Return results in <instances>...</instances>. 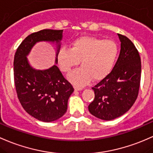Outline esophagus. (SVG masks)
<instances>
[{
    "label": "esophagus",
    "mask_w": 153,
    "mask_h": 153,
    "mask_svg": "<svg viewBox=\"0 0 153 153\" xmlns=\"http://www.w3.org/2000/svg\"><path fill=\"white\" fill-rule=\"evenodd\" d=\"M74 89H75V91H81L83 89V88H80V87L78 86H74Z\"/></svg>",
    "instance_id": "1"
}]
</instances>
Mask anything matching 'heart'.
<instances>
[{
  "instance_id": "heart-1",
  "label": "heart",
  "mask_w": 153,
  "mask_h": 153,
  "mask_svg": "<svg viewBox=\"0 0 153 153\" xmlns=\"http://www.w3.org/2000/svg\"><path fill=\"white\" fill-rule=\"evenodd\" d=\"M118 46L112 40H102L94 36H84L71 43L70 49L65 47L57 53L59 68L69 73L80 64L81 68L68 75V79L77 86L90 81H99L112 71L118 56Z\"/></svg>"
}]
</instances>
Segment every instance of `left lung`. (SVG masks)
I'll list each match as a JSON object with an SVG mask.
<instances>
[{
	"mask_svg": "<svg viewBox=\"0 0 153 153\" xmlns=\"http://www.w3.org/2000/svg\"><path fill=\"white\" fill-rule=\"evenodd\" d=\"M120 51L110 73L97 83L94 100L88 105L90 113L97 118L111 120L125 114L137 98L141 80V59L134 43L117 34Z\"/></svg>",
	"mask_w": 153,
	"mask_h": 153,
	"instance_id": "obj_1",
	"label": "left lung"
}]
</instances>
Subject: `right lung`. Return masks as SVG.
<instances>
[{"instance_id":"obj_1","label":"right lung","mask_w":153,"mask_h":153,"mask_svg":"<svg viewBox=\"0 0 153 153\" xmlns=\"http://www.w3.org/2000/svg\"><path fill=\"white\" fill-rule=\"evenodd\" d=\"M62 33L63 30L50 29L32 33L22 42L14 55V83L20 103L29 115L43 122L62 117L74 91L56 66ZM42 41L57 46L55 65L46 70H36L30 65L27 56L33 46Z\"/></svg>"}]
</instances>
